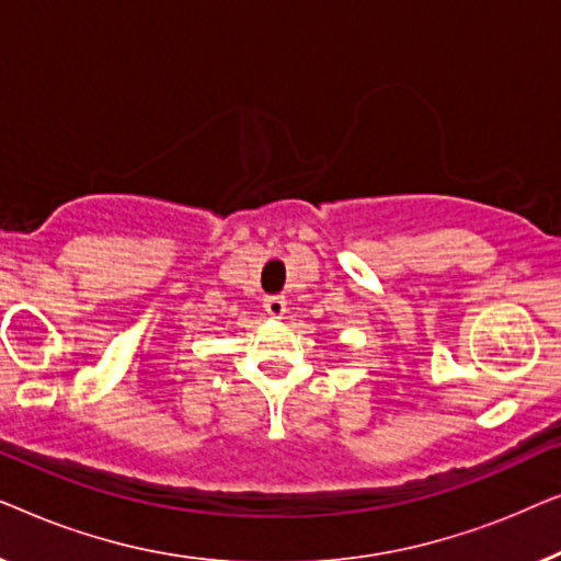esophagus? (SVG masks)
Returning a JSON list of instances; mask_svg holds the SVG:
<instances>
[{
    "label": "esophagus",
    "mask_w": 561,
    "mask_h": 561,
    "mask_svg": "<svg viewBox=\"0 0 561 561\" xmlns=\"http://www.w3.org/2000/svg\"><path fill=\"white\" fill-rule=\"evenodd\" d=\"M286 306H288V301H286V298H283V296H267V298H265V311L271 313L273 319H283V317H286V311H288Z\"/></svg>",
    "instance_id": "esophagus-1"
}]
</instances>
